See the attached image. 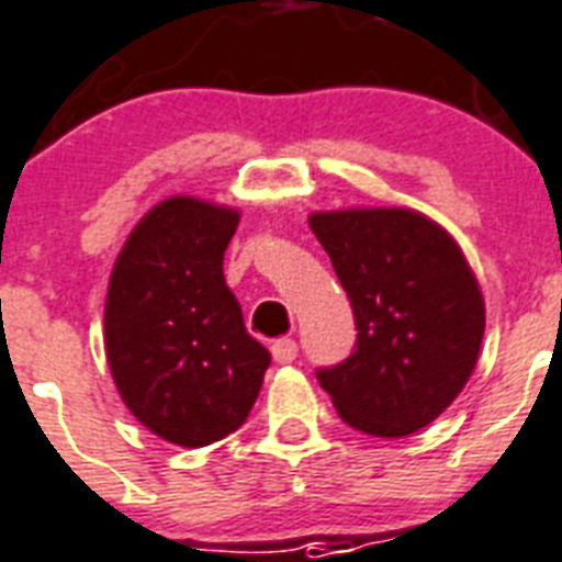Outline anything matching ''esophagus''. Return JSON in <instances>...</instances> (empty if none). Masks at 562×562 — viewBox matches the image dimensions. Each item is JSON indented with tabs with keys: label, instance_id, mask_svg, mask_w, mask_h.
<instances>
[{
	"label": "esophagus",
	"instance_id": "1",
	"mask_svg": "<svg viewBox=\"0 0 562 562\" xmlns=\"http://www.w3.org/2000/svg\"><path fill=\"white\" fill-rule=\"evenodd\" d=\"M271 356L277 364H291V361L297 359V344L291 341V338H277L271 344Z\"/></svg>",
	"mask_w": 562,
	"mask_h": 562
}]
</instances>
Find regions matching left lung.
Returning <instances> with one entry per match:
<instances>
[{"instance_id":"left-lung-1","label":"left lung","mask_w":562,"mask_h":562,"mask_svg":"<svg viewBox=\"0 0 562 562\" xmlns=\"http://www.w3.org/2000/svg\"><path fill=\"white\" fill-rule=\"evenodd\" d=\"M356 312L359 341L317 382L347 426L373 437L414 435L470 382L484 338V294L461 245L408 206L312 212Z\"/></svg>"}]
</instances>
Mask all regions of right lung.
I'll use <instances>...</instances> for the list:
<instances>
[{
  "instance_id": "right-lung-1",
  "label": "right lung",
  "mask_w": 562,
  "mask_h": 562,
  "mask_svg": "<svg viewBox=\"0 0 562 562\" xmlns=\"http://www.w3.org/2000/svg\"><path fill=\"white\" fill-rule=\"evenodd\" d=\"M238 218L236 206L171 194L131 229L108 282L104 352L119 396L187 449L236 431L271 364L224 280Z\"/></svg>"
}]
</instances>
